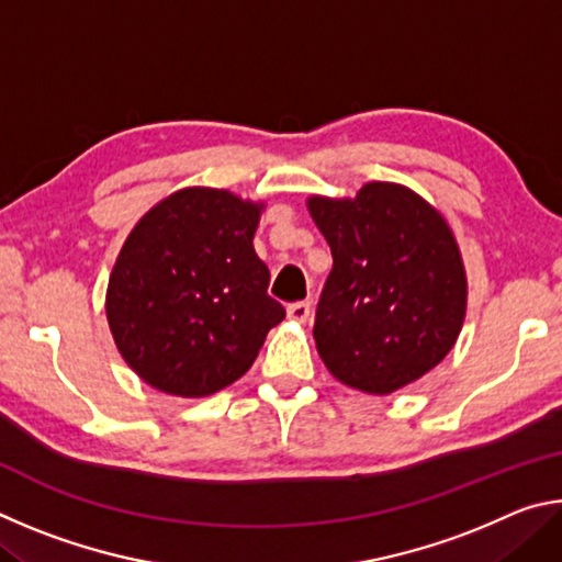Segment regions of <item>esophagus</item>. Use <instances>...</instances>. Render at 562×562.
Wrapping results in <instances>:
<instances>
[{
  "instance_id": "obj_1",
  "label": "esophagus",
  "mask_w": 562,
  "mask_h": 562,
  "mask_svg": "<svg viewBox=\"0 0 562 562\" xmlns=\"http://www.w3.org/2000/svg\"><path fill=\"white\" fill-rule=\"evenodd\" d=\"M288 317L292 322H307L310 319V302H292L288 307Z\"/></svg>"
}]
</instances>
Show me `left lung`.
<instances>
[{
	"instance_id": "1",
	"label": "left lung",
	"mask_w": 562,
	"mask_h": 562,
	"mask_svg": "<svg viewBox=\"0 0 562 562\" xmlns=\"http://www.w3.org/2000/svg\"><path fill=\"white\" fill-rule=\"evenodd\" d=\"M331 250L315 317L331 376L364 394L398 392L453 349L469 282L446 217L412 188L372 180L355 198L310 195Z\"/></svg>"
}]
</instances>
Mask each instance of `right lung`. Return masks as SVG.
Here are the masks:
<instances>
[{
  "label": "right lung",
  "mask_w": 562,
  "mask_h": 562,
  "mask_svg": "<svg viewBox=\"0 0 562 562\" xmlns=\"http://www.w3.org/2000/svg\"><path fill=\"white\" fill-rule=\"evenodd\" d=\"M265 203L223 188H180L140 217L106 290L126 364L158 392L201 398L237 382L284 319L252 247Z\"/></svg>",
  "instance_id": "obj_1"
}]
</instances>
